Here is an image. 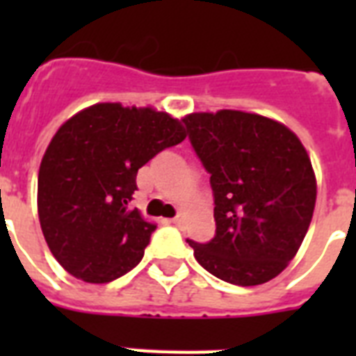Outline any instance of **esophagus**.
<instances>
[{"instance_id": "obj_1", "label": "esophagus", "mask_w": 356, "mask_h": 356, "mask_svg": "<svg viewBox=\"0 0 356 356\" xmlns=\"http://www.w3.org/2000/svg\"><path fill=\"white\" fill-rule=\"evenodd\" d=\"M170 222H172L173 225H181V223H183V216H175L173 220H170Z\"/></svg>"}]
</instances>
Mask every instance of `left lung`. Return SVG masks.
<instances>
[{
  "mask_svg": "<svg viewBox=\"0 0 356 356\" xmlns=\"http://www.w3.org/2000/svg\"><path fill=\"white\" fill-rule=\"evenodd\" d=\"M183 122L214 194V238L186 240L195 260L238 286L271 281L296 257L312 220L309 153L286 125L259 114L194 113Z\"/></svg>",
  "mask_w": 356,
  "mask_h": 356,
  "instance_id": "8db88e82",
  "label": "left lung"
}]
</instances>
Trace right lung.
<instances>
[{"label":"right lung","instance_id":"right-lung-1","mask_svg":"<svg viewBox=\"0 0 356 356\" xmlns=\"http://www.w3.org/2000/svg\"><path fill=\"white\" fill-rule=\"evenodd\" d=\"M184 138L170 114L120 103L92 105L60 125L40 162L38 218L70 275L103 284L138 264L156 225L129 205L136 173Z\"/></svg>","mask_w":356,"mask_h":356}]
</instances>
